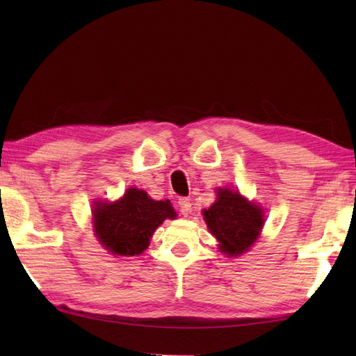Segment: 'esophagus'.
I'll list each match as a JSON object with an SVG mask.
<instances>
[{
  "instance_id": "esophagus-1",
  "label": "esophagus",
  "mask_w": 356,
  "mask_h": 356,
  "mask_svg": "<svg viewBox=\"0 0 356 356\" xmlns=\"http://www.w3.org/2000/svg\"><path fill=\"white\" fill-rule=\"evenodd\" d=\"M179 208H180V213L184 216H188L191 213V202L190 199H179Z\"/></svg>"
}]
</instances>
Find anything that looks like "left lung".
Segmentation results:
<instances>
[{
	"label": "left lung",
	"mask_w": 356,
	"mask_h": 356,
	"mask_svg": "<svg viewBox=\"0 0 356 356\" xmlns=\"http://www.w3.org/2000/svg\"><path fill=\"white\" fill-rule=\"evenodd\" d=\"M203 220L217 238L218 249L226 257H237L248 252L259 238L264 214L255 202H249L238 191L218 188L217 200L203 209Z\"/></svg>",
	"instance_id": "8db88e82"
}]
</instances>
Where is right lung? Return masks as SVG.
Wrapping results in <instances>:
<instances>
[{"label":"right lung","instance_id":"obj_1","mask_svg":"<svg viewBox=\"0 0 356 356\" xmlns=\"http://www.w3.org/2000/svg\"><path fill=\"white\" fill-rule=\"evenodd\" d=\"M92 214L97 241L108 252L125 257L140 255L163 220L177 217L170 200H153L138 188L116 202H95Z\"/></svg>","mask_w":356,"mask_h":356}]
</instances>
